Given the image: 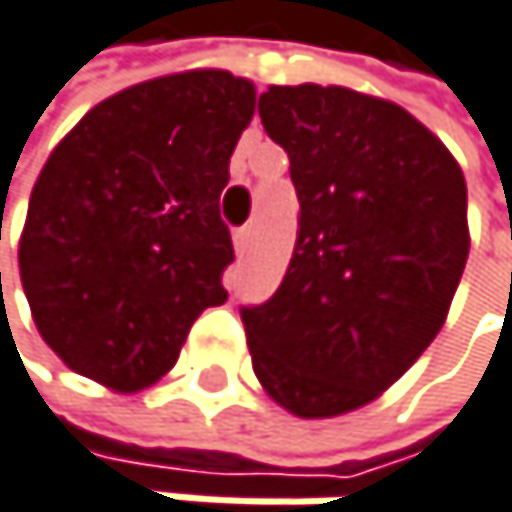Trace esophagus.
<instances>
[{"instance_id":"obj_1","label":"esophagus","mask_w":512,"mask_h":512,"mask_svg":"<svg viewBox=\"0 0 512 512\" xmlns=\"http://www.w3.org/2000/svg\"><path fill=\"white\" fill-rule=\"evenodd\" d=\"M251 242H254V230H251V227H239V230L233 233L236 254H248V251H251Z\"/></svg>"}]
</instances>
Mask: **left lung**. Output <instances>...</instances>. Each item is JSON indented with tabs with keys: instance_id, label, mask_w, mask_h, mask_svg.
I'll return each mask as SVG.
<instances>
[{
	"instance_id": "1",
	"label": "left lung",
	"mask_w": 512,
	"mask_h": 512,
	"mask_svg": "<svg viewBox=\"0 0 512 512\" xmlns=\"http://www.w3.org/2000/svg\"><path fill=\"white\" fill-rule=\"evenodd\" d=\"M298 242L270 301L242 307L254 375L298 418L378 399L439 334L467 251L464 171L402 107L341 85H270Z\"/></svg>"
}]
</instances>
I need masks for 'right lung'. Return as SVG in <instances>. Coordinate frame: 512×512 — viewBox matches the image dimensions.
<instances>
[{"mask_svg": "<svg viewBox=\"0 0 512 512\" xmlns=\"http://www.w3.org/2000/svg\"><path fill=\"white\" fill-rule=\"evenodd\" d=\"M251 116L248 79L187 70L107 97L51 150L17 264L42 341L76 375L144 390L227 301L218 202Z\"/></svg>", "mask_w": 512, "mask_h": 512, "instance_id": "obj_1", "label": "right lung"}]
</instances>
